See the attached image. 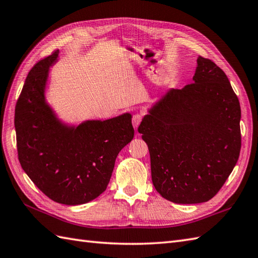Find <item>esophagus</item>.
I'll return each mask as SVG.
<instances>
[{
	"mask_svg": "<svg viewBox=\"0 0 258 258\" xmlns=\"http://www.w3.org/2000/svg\"><path fill=\"white\" fill-rule=\"evenodd\" d=\"M142 118H143V114L142 113H136V114L133 115V120H132V122H133V126L135 128H137L138 125L141 124Z\"/></svg>",
	"mask_w": 258,
	"mask_h": 258,
	"instance_id": "34e87169",
	"label": "esophagus"
}]
</instances>
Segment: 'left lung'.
Instances as JSON below:
<instances>
[{
    "label": "left lung",
    "mask_w": 258,
    "mask_h": 258,
    "mask_svg": "<svg viewBox=\"0 0 258 258\" xmlns=\"http://www.w3.org/2000/svg\"><path fill=\"white\" fill-rule=\"evenodd\" d=\"M192 84L170 89L138 127L156 190L175 204H200L222 187L241 150V108L224 72L198 56Z\"/></svg>",
    "instance_id": "obj_1"
}]
</instances>
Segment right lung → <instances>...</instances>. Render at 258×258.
Returning <instances> with one entry per match:
<instances>
[{"label":"right lung","instance_id":"1","mask_svg":"<svg viewBox=\"0 0 258 258\" xmlns=\"http://www.w3.org/2000/svg\"><path fill=\"white\" fill-rule=\"evenodd\" d=\"M58 51L39 61L28 73L15 108L18 159L35 185L52 201L82 205L107 188L115 159L133 140L132 115L61 122L45 101L50 66Z\"/></svg>","mask_w":258,"mask_h":258}]
</instances>
